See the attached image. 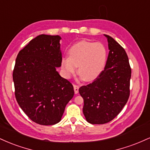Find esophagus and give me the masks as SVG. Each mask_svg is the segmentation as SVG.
Here are the masks:
<instances>
[{"label": "esophagus", "mask_w": 150, "mask_h": 150, "mask_svg": "<svg viewBox=\"0 0 150 150\" xmlns=\"http://www.w3.org/2000/svg\"><path fill=\"white\" fill-rule=\"evenodd\" d=\"M73 87H74V91H75V94H77L79 92V86L77 85H73Z\"/></svg>", "instance_id": "obj_1"}]
</instances>
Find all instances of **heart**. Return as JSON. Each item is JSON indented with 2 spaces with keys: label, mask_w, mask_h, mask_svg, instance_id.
Segmentation results:
<instances>
[{
  "label": "heart",
  "mask_w": 150,
  "mask_h": 150,
  "mask_svg": "<svg viewBox=\"0 0 150 150\" xmlns=\"http://www.w3.org/2000/svg\"><path fill=\"white\" fill-rule=\"evenodd\" d=\"M107 61V50L100 42L81 41L68 51V57L63 58L61 68L66 77L78 73L84 80L91 82L97 79L104 70Z\"/></svg>",
  "instance_id": "obj_1"
}]
</instances>
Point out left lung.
Instances as JSON below:
<instances>
[{
	"mask_svg": "<svg viewBox=\"0 0 150 150\" xmlns=\"http://www.w3.org/2000/svg\"><path fill=\"white\" fill-rule=\"evenodd\" d=\"M104 70L92 83L80 87L83 113L92 124H104L118 116L130 96L131 68L125 51L110 36Z\"/></svg>",
	"mask_w": 150,
	"mask_h": 150,
	"instance_id": "1",
	"label": "left lung"
}]
</instances>
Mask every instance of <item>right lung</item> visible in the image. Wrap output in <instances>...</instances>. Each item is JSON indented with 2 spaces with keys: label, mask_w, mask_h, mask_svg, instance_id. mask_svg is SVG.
Returning a JSON list of instances; mask_svg holds the SVG:
<instances>
[{
  "label": "right lung",
  "mask_w": 150,
  "mask_h": 150,
  "mask_svg": "<svg viewBox=\"0 0 150 150\" xmlns=\"http://www.w3.org/2000/svg\"><path fill=\"white\" fill-rule=\"evenodd\" d=\"M58 35L41 34L18 54L13 73L19 106L34 123L54 125L74 96L73 86L56 71L61 66Z\"/></svg>",
  "instance_id": "1"
}]
</instances>
